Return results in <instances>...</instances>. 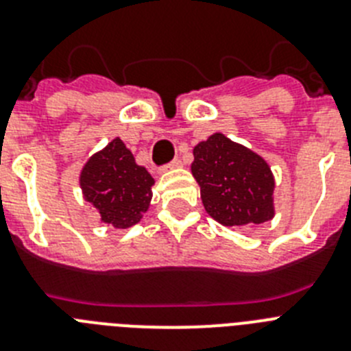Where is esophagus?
<instances>
[{
    "mask_svg": "<svg viewBox=\"0 0 351 351\" xmlns=\"http://www.w3.org/2000/svg\"><path fill=\"white\" fill-rule=\"evenodd\" d=\"M178 167H181V160H178V158H176V160H172L170 163H167V165L161 167V170H172V169H178Z\"/></svg>",
    "mask_w": 351,
    "mask_h": 351,
    "instance_id": "esophagus-1",
    "label": "esophagus"
}]
</instances>
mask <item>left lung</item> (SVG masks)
<instances>
[{
	"mask_svg": "<svg viewBox=\"0 0 351 351\" xmlns=\"http://www.w3.org/2000/svg\"><path fill=\"white\" fill-rule=\"evenodd\" d=\"M191 172L210 218L225 226L260 225L274 216V178L265 160L214 133L193 149Z\"/></svg>",
	"mask_w": 351,
	"mask_h": 351,
	"instance_id": "1",
	"label": "left lung"
}]
</instances>
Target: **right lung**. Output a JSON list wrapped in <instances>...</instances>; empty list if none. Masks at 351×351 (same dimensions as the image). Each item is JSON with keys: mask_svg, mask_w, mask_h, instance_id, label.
Here are the masks:
<instances>
[{"mask_svg": "<svg viewBox=\"0 0 351 351\" xmlns=\"http://www.w3.org/2000/svg\"><path fill=\"white\" fill-rule=\"evenodd\" d=\"M154 179L135 163L121 138H114L96 153L80 173L84 198L98 209L101 221L116 228H128L141 221L153 197Z\"/></svg>", "mask_w": 351, "mask_h": 351, "instance_id": "right-lung-1", "label": "right lung"}]
</instances>
